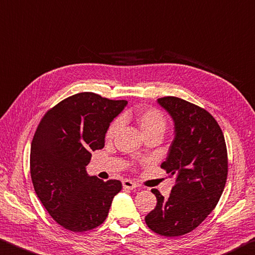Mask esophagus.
<instances>
[{"label": "esophagus", "instance_id": "1", "mask_svg": "<svg viewBox=\"0 0 255 255\" xmlns=\"http://www.w3.org/2000/svg\"><path fill=\"white\" fill-rule=\"evenodd\" d=\"M122 184H123V188L128 189V190H132V189H134V188H136V187H137L136 182L131 181V180H128V179L123 180Z\"/></svg>", "mask_w": 255, "mask_h": 255}]
</instances>
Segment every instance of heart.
Segmentation results:
<instances>
[{
	"instance_id": "obj_1",
	"label": "heart",
	"mask_w": 255,
	"mask_h": 255,
	"mask_svg": "<svg viewBox=\"0 0 255 255\" xmlns=\"http://www.w3.org/2000/svg\"><path fill=\"white\" fill-rule=\"evenodd\" d=\"M128 119H133L135 121L144 136L153 134L162 136L164 131H166L167 121L164 119V116L155 109H144L134 112V113L128 112V113L123 115V120ZM120 121L116 120L110 125L106 132L107 140H112L115 136L116 132H118L120 128Z\"/></svg>"
}]
</instances>
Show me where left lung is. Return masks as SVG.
Masks as SVG:
<instances>
[{
    "label": "left lung",
    "instance_id": "left-lung-1",
    "mask_svg": "<svg viewBox=\"0 0 255 255\" xmlns=\"http://www.w3.org/2000/svg\"><path fill=\"white\" fill-rule=\"evenodd\" d=\"M157 102L175 125L161 168L176 178V185L168 198L151 190L157 206L145 223L157 234L171 238L195 230L215 208L226 184L227 150L220 125L207 111L173 96Z\"/></svg>",
    "mask_w": 255,
    "mask_h": 255
}]
</instances>
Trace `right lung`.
<instances>
[{
  "label": "right lung",
  "instance_id": "add662e5",
  "mask_svg": "<svg viewBox=\"0 0 255 255\" xmlns=\"http://www.w3.org/2000/svg\"><path fill=\"white\" fill-rule=\"evenodd\" d=\"M94 93H79L48 111L34 133L30 172L40 202L71 232L100 226L109 215L120 180L88 176L92 151L104 148L110 124L127 106Z\"/></svg>",
  "mask_w": 255,
  "mask_h": 255
}]
</instances>
